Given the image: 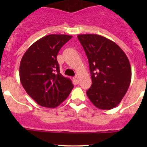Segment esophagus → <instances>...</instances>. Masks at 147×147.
<instances>
[{
    "mask_svg": "<svg viewBox=\"0 0 147 147\" xmlns=\"http://www.w3.org/2000/svg\"><path fill=\"white\" fill-rule=\"evenodd\" d=\"M73 80H74V81L77 83V84H78V83H79V78H78V76H77L76 75L75 77H74Z\"/></svg>",
    "mask_w": 147,
    "mask_h": 147,
    "instance_id": "34e87169",
    "label": "esophagus"
}]
</instances>
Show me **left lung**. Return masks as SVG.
<instances>
[{
    "mask_svg": "<svg viewBox=\"0 0 147 147\" xmlns=\"http://www.w3.org/2000/svg\"><path fill=\"white\" fill-rule=\"evenodd\" d=\"M88 58L92 86L87 95L100 109L116 107L129 87L131 69L125 53L115 42L96 34L78 35Z\"/></svg>",
    "mask_w": 147,
    "mask_h": 147,
    "instance_id": "1",
    "label": "left lung"
}]
</instances>
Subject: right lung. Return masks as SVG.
Wrapping results in <instances>:
<instances>
[{
	"label": "right lung",
	"mask_w": 147,
	"mask_h": 147,
	"mask_svg": "<svg viewBox=\"0 0 147 147\" xmlns=\"http://www.w3.org/2000/svg\"><path fill=\"white\" fill-rule=\"evenodd\" d=\"M72 38L67 35H46L34 42L22 57L20 82L28 95L40 106H59L73 88L71 80L60 73L57 60L59 50Z\"/></svg>",
	"instance_id": "1"
}]
</instances>
